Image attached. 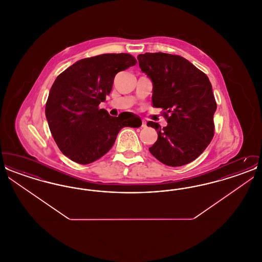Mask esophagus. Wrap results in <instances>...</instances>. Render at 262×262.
Listing matches in <instances>:
<instances>
[{
    "mask_svg": "<svg viewBox=\"0 0 262 262\" xmlns=\"http://www.w3.org/2000/svg\"><path fill=\"white\" fill-rule=\"evenodd\" d=\"M141 126H142V127H145V126H146V122H145V121H142Z\"/></svg>",
    "mask_w": 262,
    "mask_h": 262,
    "instance_id": "esophagus-1",
    "label": "esophagus"
}]
</instances>
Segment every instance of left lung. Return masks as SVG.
Here are the masks:
<instances>
[{"mask_svg":"<svg viewBox=\"0 0 262 262\" xmlns=\"http://www.w3.org/2000/svg\"><path fill=\"white\" fill-rule=\"evenodd\" d=\"M137 60L152 81L153 106L162 108L168 123L163 128L157 123H147L158 135L150 153L171 167L193 161L214 136L217 105L209 78L181 56L145 53Z\"/></svg>","mask_w":262,"mask_h":262,"instance_id":"8db88e82","label":"left lung"}]
</instances>
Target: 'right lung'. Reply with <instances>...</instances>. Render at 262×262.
<instances>
[{"instance_id": "obj_1", "label": "right lung", "mask_w": 262, "mask_h": 262, "mask_svg": "<svg viewBox=\"0 0 262 262\" xmlns=\"http://www.w3.org/2000/svg\"><path fill=\"white\" fill-rule=\"evenodd\" d=\"M137 63L129 54H103L75 62L54 81L45 107L51 134L62 154L78 164L98 160L111 149L125 126L141 120L124 113L112 117L100 103L110 94L119 72Z\"/></svg>"}]
</instances>
